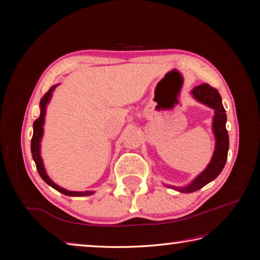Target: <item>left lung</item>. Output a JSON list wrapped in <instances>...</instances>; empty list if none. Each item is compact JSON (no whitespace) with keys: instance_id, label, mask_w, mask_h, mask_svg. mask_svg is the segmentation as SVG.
Segmentation results:
<instances>
[{"instance_id":"obj_1","label":"left lung","mask_w":260,"mask_h":260,"mask_svg":"<svg viewBox=\"0 0 260 260\" xmlns=\"http://www.w3.org/2000/svg\"><path fill=\"white\" fill-rule=\"evenodd\" d=\"M191 93L197 101L214 109L213 132L217 142H215V150L212 160H211L205 171H203L189 186L183 188L174 187V189H178L181 192H193L199 190V189L217 178L221 173L223 167H225L228 149H230V138H228V132L226 129L227 116L219 91L215 88L211 87L209 83H203V85L193 88Z\"/></svg>"}]
</instances>
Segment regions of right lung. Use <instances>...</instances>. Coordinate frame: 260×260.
<instances>
[{
    "instance_id": "right-lung-1",
    "label": "right lung",
    "mask_w": 260,
    "mask_h": 260,
    "mask_svg": "<svg viewBox=\"0 0 260 260\" xmlns=\"http://www.w3.org/2000/svg\"><path fill=\"white\" fill-rule=\"evenodd\" d=\"M56 88L52 87L50 88L49 90L47 91V93L43 95V98L40 101V107H41V113H40V117L38 118L37 120L34 121L33 124V136H32V141H30V151H32V156H33V159L35 161V165H37V170L39 174H40V177L45 180V181L51 186L56 190H58L59 192L64 193V195H68V196H88L90 195V193H93V191H69L67 189L64 188H60L59 186H57L56 183H54L48 177L46 171H45V167H43L42 164V160H41V156H40V140H41V136L43 133V122H45V114H46V107H47V103L49 102V99L51 96V91L54 90Z\"/></svg>"
}]
</instances>
